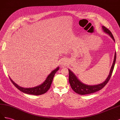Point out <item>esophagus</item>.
Wrapping results in <instances>:
<instances>
[{"mask_svg": "<svg viewBox=\"0 0 120 120\" xmlns=\"http://www.w3.org/2000/svg\"><path fill=\"white\" fill-rule=\"evenodd\" d=\"M63 64H64V63H63Z\"/></svg>", "mask_w": 120, "mask_h": 120, "instance_id": "34e87169", "label": "esophagus"}]
</instances>
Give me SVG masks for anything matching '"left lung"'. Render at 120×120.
<instances>
[{"instance_id":"obj_1","label":"left lung","mask_w":120,"mask_h":120,"mask_svg":"<svg viewBox=\"0 0 120 120\" xmlns=\"http://www.w3.org/2000/svg\"><path fill=\"white\" fill-rule=\"evenodd\" d=\"M102 28L104 31L109 35L115 41V39L114 38L113 35H112V32L110 31V30H108V28H107L104 26H102ZM116 60V53L115 52L114 60L113 61V63H112L111 68L110 70V73L108 75V77L106 79V81H104L103 82L100 83V84H98L97 85L90 86V85H87L84 84V83H83L80 81L79 80L78 78H77V77L75 75V74L73 73V72H72L70 70H68V72H69L68 80H69V82H70L71 89L73 90L76 93L82 95H88V94L94 93L97 91H99V90H101V89H102L104 87L107 85V83L110 80L112 73V71H113V70H114Z\"/></svg>"}]
</instances>
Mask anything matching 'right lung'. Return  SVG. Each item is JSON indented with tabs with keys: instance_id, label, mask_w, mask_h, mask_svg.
<instances>
[{
	"instance_id": "1",
	"label": "right lung",
	"mask_w": 120,
	"mask_h": 120,
	"mask_svg": "<svg viewBox=\"0 0 120 120\" xmlns=\"http://www.w3.org/2000/svg\"><path fill=\"white\" fill-rule=\"evenodd\" d=\"M59 67H57L55 69V70L52 71L51 73H50L48 75V77H47L45 81L43 82L42 84L38 86L34 87V88H22V87H21L19 85L16 84V83L10 79V77L9 78L11 82H12V83L14 85V86H15L17 89H19V90H20L21 92H22L25 94H30V95H35V96L41 95L45 93L49 89L50 86L52 85L54 75L56 73V72L59 70Z\"/></svg>"
}]
</instances>
